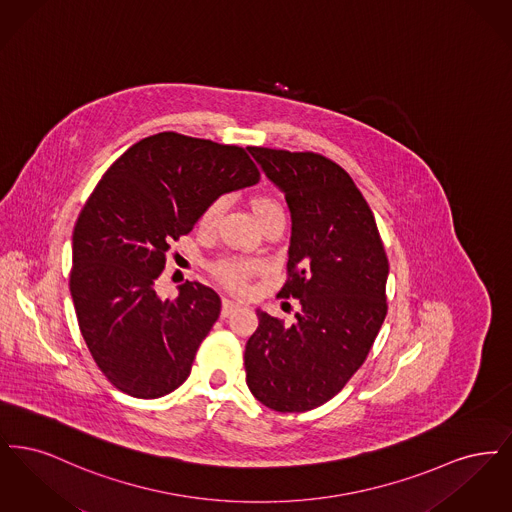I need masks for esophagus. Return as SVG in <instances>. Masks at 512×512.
I'll return each mask as SVG.
<instances>
[{"instance_id": "1", "label": "esophagus", "mask_w": 512, "mask_h": 512, "mask_svg": "<svg viewBox=\"0 0 512 512\" xmlns=\"http://www.w3.org/2000/svg\"><path fill=\"white\" fill-rule=\"evenodd\" d=\"M238 309H240V303H236L232 299H222V317H228Z\"/></svg>"}]
</instances>
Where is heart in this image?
<instances>
[{"mask_svg": "<svg viewBox=\"0 0 512 512\" xmlns=\"http://www.w3.org/2000/svg\"><path fill=\"white\" fill-rule=\"evenodd\" d=\"M251 209H253L257 220L267 219L270 215L282 213V207L268 195L251 197ZM220 211H222V199L211 201L199 215V226L201 228H211L219 219ZM253 270H255V263L226 261V263H220L219 267L215 268V274L226 288L240 292L247 286V278Z\"/></svg>", "mask_w": 512, "mask_h": 512, "instance_id": "1", "label": "heart"}]
</instances>
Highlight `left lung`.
<instances>
[{"instance_id":"obj_1","label":"left lung","mask_w":512,"mask_h":512,"mask_svg":"<svg viewBox=\"0 0 512 512\" xmlns=\"http://www.w3.org/2000/svg\"><path fill=\"white\" fill-rule=\"evenodd\" d=\"M292 213L288 280L278 297L299 299L297 322L257 309L245 382L278 413L330 401L361 368L388 313V257L374 215L351 176L324 155L247 147Z\"/></svg>"}]
</instances>
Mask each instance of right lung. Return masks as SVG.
<instances>
[{
  "label": "right lung",
  "mask_w": 512,
  "mask_h": 512,
  "mask_svg": "<svg viewBox=\"0 0 512 512\" xmlns=\"http://www.w3.org/2000/svg\"><path fill=\"white\" fill-rule=\"evenodd\" d=\"M259 176L244 147L159 132L99 180L74 226L71 295L82 338L117 390L157 399L190 376L220 297L184 282L178 297L161 299L155 282L201 211Z\"/></svg>",
  "instance_id": "obj_1"
}]
</instances>
